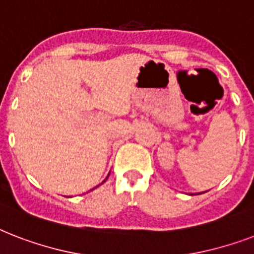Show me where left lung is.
Returning <instances> with one entry per match:
<instances>
[{
    "label": "left lung",
    "mask_w": 254,
    "mask_h": 254,
    "mask_svg": "<svg viewBox=\"0 0 254 254\" xmlns=\"http://www.w3.org/2000/svg\"><path fill=\"white\" fill-rule=\"evenodd\" d=\"M205 192H207V191H205ZM201 193H203V192H201Z\"/></svg>",
    "instance_id": "8db88e82"
}]
</instances>
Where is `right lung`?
<instances>
[{
	"instance_id": "right-lung-1",
	"label": "right lung",
	"mask_w": 254,
	"mask_h": 254,
	"mask_svg": "<svg viewBox=\"0 0 254 254\" xmlns=\"http://www.w3.org/2000/svg\"><path fill=\"white\" fill-rule=\"evenodd\" d=\"M109 174H111V173H109ZM109 174H108V177H109ZM108 177L105 178V179H104V182L107 181V179H108ZM104 182H103V183H104ZM103 183H101V185H103ZM99 186H100V185H99ZM99 186H97V187H99ZM95 189H96V187H95ZM95 189H92V190H95ZM92 190H91V191H92Z\"/></svg>"
}]
</instances>
